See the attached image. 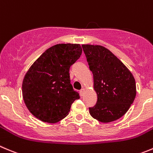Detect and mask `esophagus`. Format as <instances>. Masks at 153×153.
Listing matches in <instances>:
<instances>
[{
  "label": "esophagus",
  "instance_id": "obj_1",
  "mask_svg": "<svg viewBox=\"0 0 153 153\" xmlns=\"http://www.w3.org/2000/svg\"><path fill=\"white\" fill-rule=\"evenodd\" d=\"M80 96H83L84 95V89H81V90H80Z\"/></svg>",
  "mask_w": 153,
  "mask_h": 153
}]
</instances>
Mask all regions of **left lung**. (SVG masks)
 Instances as JSON below:
<instances>
[{
    "label": "left lung",
    "instance_id": "1",
    "mask_svg": "<svg viewBox=\"0 0 153 153\" xmlns=\"http://www.w3.org/2000/svg\"><path fill=\"white\" fill-rule=\"evenodd\" d=\"M89 68L93 72L97 102L89 108L94 119L115 121L129 109L136 96L135 80L126 66L111 51L101 45H83Z\"/></svg>",
    "mask_w": 153,
    "mask_h": 153
}]
</instances>
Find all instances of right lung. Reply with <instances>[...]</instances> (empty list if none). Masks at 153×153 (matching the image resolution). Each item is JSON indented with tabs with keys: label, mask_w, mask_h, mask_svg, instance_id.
<instances>
[{
	"label": "right lung",
	"mask_w": 153,
	"mask_h": 153,
	"mask_svg": "<svg viewBox=\"0 0 153 153\" xmlns=\"http://www.w3.org/2000/svg\"><path fill=\"white\" fill-rule=\"evenodd\" d=\"M78 44H57L47 49L25 75L22 95L30 112L42 122L66 117L79 93L71 84L69 69L81 57Z\"/></svg>",
	"instance_id": "add662e5"
}]
</instances>
